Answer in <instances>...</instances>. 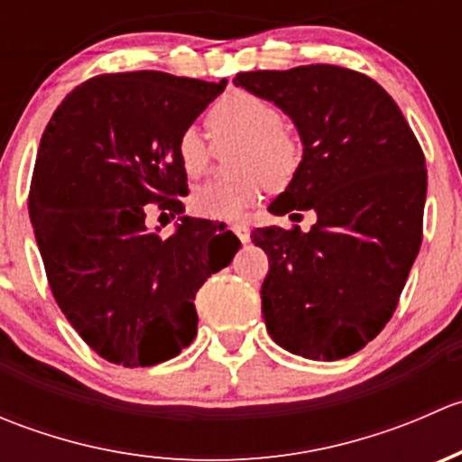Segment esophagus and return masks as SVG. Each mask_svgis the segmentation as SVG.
<instances>
[{
    "mask_svg": "<svg viewBox=\"0 0 462 462\" xmlns=\"http://www.w3.org/2000/svg\"><path fill=\"white\" fill-rule=\"evenodd\" d=\"M230 230L235 232L236 236H239V241H241V244H248V241H250V227H248V223H244V221H239V223H232V226H230Z\"/></svg>",
    "mask_w": 462,
    "mask_h": 462,
    "instance_id": "1",
    "label": "esophagus"
}]
</instances>
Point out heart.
<instances>
[{
	"label": "heart",
	"instance_id": "obj_1",
	"mask_svg": "<svg viewBox=\"0 0 462 462\" xmlns=\"http://www.w3.org/2000/svg\"><path fill=\"white\" fill-rule=\"evenodd\" d=\"M214 141H239L232 153V179H217L199 185L192 194V209L199 217L236 221L254 205L265 188L291 183L301 162V143L282 125V114L273 102L248 91L223 96L208 114ZM209 144L197 127L180 132L176 158L180 170L197 179L208 170Z\"/></svg>",
	"mask_w": 462,
	"mask_h": 462
}]
</instances>
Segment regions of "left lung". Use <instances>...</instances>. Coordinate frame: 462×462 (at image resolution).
<instances>
[{
    "mask_svg": "<svg viewBox=\"0 0 462 462\" xmlns=\"http://www.w3.org/2000/svg\"><path fill=\"white\" fill-rule=\"evenodd\" d=\"M235 87L274 102L300 134L301 162L270 214L313 209L318 223L257 227L268 254L261 313L270 337L306 360H342L398 306L422 244L425 156L393 97L333 64L236 73Z\"/></svg>",
    "mask_w": 462,
    "mask_h": 462,
    "instance_id": "left-lung-1",
    "label": "left lung"
}]
</instances>
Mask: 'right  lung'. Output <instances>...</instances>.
<instances>
[{
    "instance_id": "right-lung-1",
    "label": "right lung",
    "mask_w": 462,
    "mask_h": 462,
    "mask_svg": "<svg viewBox=\"0 0 462 462\" xmlns=\"http://www.w3.org/2000/svg\"><path fill=\"white\" fill-rule=\"evenodd\" d=\"M226 85L162 71L97 76L42 134L29 197L37 248L64 318L106 362L153 366L197 337L194 297L226 261L203 250L201 218L183 214L176 141ZM147 202L180 217L174 236L148 230ZM218 236L239 250L232 232Z\"/></svg>"
}]
</instances>
